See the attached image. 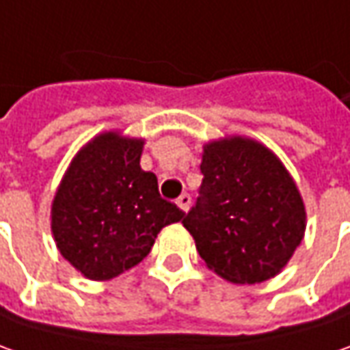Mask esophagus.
Wrapping results in <instances>:
<instances>
[{
  "instance_id": "obj_1",
  "label": "esophagus",
  "mask_w": 350,
  "mask_h": 350,
  "mask_svg": "<svg viewBox=\"0 0 350 350\" xmlns=\"http://www.w3.org/2000/svg\"><path fill=\"white\" fill-rule=\"evenodd\" d=\"M176 205L182 209V211H186L189 209V205H191V198H189V193H182L180 198L176 199Z\"/></svg>"
}]
</instances>
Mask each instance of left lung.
<instances>
[{"label": "left lung", "mask_w": 350, "mask_h": 350, "mask_svg": "<svg viewBox=\"0 0 350 350\" xmlns=\"http://www.w3.org/2000/svg\"><path fill=\"white\" fill-rule=\"evenodd\" d=\"M201 198L182 221L205 265L234 284L283 271L306 232L304 199L281 159L242 135L203 145Z\"/></svg>", "instance_id": "8db88e82"}]
</instances>
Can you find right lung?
I'll list each match as a JSON object with an SVG mask.
<instances>
[{"mask_svg": "<svg viewBox=\"0 0 350 350\" xmlns=\"http://www.w3.org/2000/svg\"><path fill=\"white\" fill-rule=\"evenodd\" d=\"M145 139L112 129L85 143L55 189L52 234L59 254L91 281H110L151 252L157 234L186 213L141 168Z\"/></svg>", "mask_w": 350, "mask_h": 350, "instance_id": "add662e5", "label": "right lung"}]
</instances>
